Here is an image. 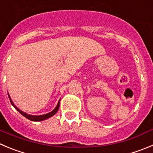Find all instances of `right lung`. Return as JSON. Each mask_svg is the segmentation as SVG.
<instances>
[{
    "mask_svg": "<svg viewBox=\"0 0 153 153\" xmlns=\"http://www.w3.org/2000/svg\"><path fill=\"white\" fill-rule=\"evenodd\" d=\"M8 97H9V99H10V102H11V104H12L14 108H15V109H16V110L21 114V115H22L24 117H25V118H28V119L31 120V121H33V122H40V121H44V120L47 119V118H51V117H52L53 115H55V114L56 113L57 111H58V109H59V101H60V100H59V102H58V103H57V105L56 106L55 109H54L52 111V112H49V113L45 114V115H28V114H27V113H25V112H22V111L20 110V109H19V108H17V107L15 105H14V103H13V102L12 101V100L10 99V97L9 94H8Z\"/></svg>",
    "mask_w": 153,
    "mask_h": 153,
    "instance_id": "1",
    "label": "right lung"
}]
</instances>
